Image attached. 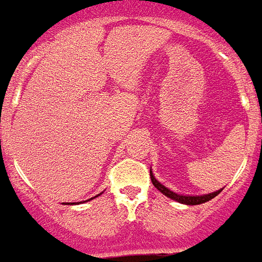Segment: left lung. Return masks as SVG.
Masks as SVG:
<instances>
[{
  "label": "left lung",
  "instance_id": "left-lung-1",
  "mask_svg": "<svg viewBox=\"0 0 262 262\" xmlns=\"http://www.w3.org/2000/svg\"><path fill=\"white\" fill-rule=\"evenodd\" d=\"M149 173H151V181L154 183V186L157 187L158 190L161 192V193H164L165 196H168L169 199H173L176 202H179V203H183V205H202V203H206V202H209L213 198H216L217 194L222 192V189L220 190H216V192H213V193L209 194H203V196H183V194H178L175 192H172L170 189H168L166 186H164L162 183L159 181L155 179V176L152 173V170H149Z\"/></svg>",
  "mask_w": 262,
  "mask_h": 262
}]
</instances>
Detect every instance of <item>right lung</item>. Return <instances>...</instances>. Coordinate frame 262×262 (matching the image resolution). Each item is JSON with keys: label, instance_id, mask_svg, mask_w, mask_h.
<instances>
[{"label": "right lung", "instance_id": "add662e5", "mask_svg": "<svg viewBox=\"0 0 262 262\" xmlns=\"http://www.w3.org/2000/svg\"><path fill=\"white\" fill-rule=\"evenodd\" d=\"M92 199H93V198H92ZM70 205H72V203H70Z\"/></svg>", "mask_w": 262, "mask_h": 262}]
</instances>
